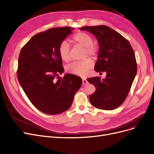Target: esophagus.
Listing matches in <instances>:
<instances>
[{
    "mask_svg": "<svg viewBox=\"0 0 154 154\" xmlns=\"http://www.w3.org/2000/svg\"><path fill=\"white\" fill-rule=\"evenodd\" d=\"M88 83V81L86 79H82V84L83 85H85V84H86Z\"/></svg>",
    "mask_w": 154,
    "mask_h": 154,
    "instance_id": "34e87169",
    "label": "esophagus"
}]
</instances>
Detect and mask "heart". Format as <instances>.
I'll use <instances>...</instances> for the list:
<instances>
[{
  "mask_svg": "<svg viewBox=\"0 0 154 154\" xmlns=\"http://www.w3.org/2000/svg\"><path fill=\"white\" fill-rule=\"evenodd\" d=\"M73 41L85 47V55L95 56L97 54L98 49L95 44H93V37L85 32H79L74 34ZM71 48L66 41H63L59 44L58 47V53L63 61L68 62L71 59ZM93 65V61L90 58H86L84 60L75 61L69 64L66 68L68 72L73 75L84 77L85 76L88 70H90Z\"/></svg>",
  "mask_w": 154,
  "mask_h": 154,
  "instance_id": "heart-1",
  "label": "heart"
}]
</instances>
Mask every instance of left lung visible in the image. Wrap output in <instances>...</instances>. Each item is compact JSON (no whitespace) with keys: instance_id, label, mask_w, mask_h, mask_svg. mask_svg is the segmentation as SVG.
<instances>
[{"instance_id":"8db88e82","label":"left lung","mask_w":154,"mask_h":154,"mask_svg":"<svg viewBox=\"0 0 154 154\" xmlns=\"http://www.w3.org/2000/svg\"><path fill=\"white\" fill-rule=\"evenodd\" d=\"M80 30H86L97 38L99 52L94 69L107 73L105 79H87L96 88L90 95V101L100 109H115L125 101L136 75L134 52L126 38L106 26H85Z\"/></svg>"}]
</instances>
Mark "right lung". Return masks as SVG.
Here are the masks:
<instances>
[{
    "label": "right lung",
    "mask_w": 154,
    "mask_h": 154,
    "mask_svg": "<svg viewBox=\"0 0 154 154\" xmlns=\"http://www.w3.org/2000/svg\"><path fill=\"white\" fill-rule=\"evenodd\" d=\"M74 28L56 27L32 36L21 49L18 57L17 77L29 100L38 110L57 115L68 110L82 79L64 72L58 53L59 44Z\"/></svg>",
    "instance_id": "1"
}]
</instances>
